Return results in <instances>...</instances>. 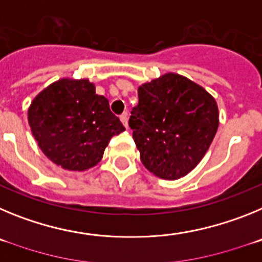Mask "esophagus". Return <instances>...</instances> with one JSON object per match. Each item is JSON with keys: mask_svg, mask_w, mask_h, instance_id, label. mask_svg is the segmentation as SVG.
<instances>
[{"mask_svg": "<svg viewBox=\"0 0 262 262\" xmlns=\"http://www.w3.org/2000/svg\"><path fill=\"white\" fill-rule=\"evenodd\" d=\"M119 118H120V122H122L123 126L127 128V127H128V114H127V113H123Z\"/></svg>", "mask_w": 262, "mask_h": 262, "instance_id": "obj_1", "label": "esophagus"}]
</instances>
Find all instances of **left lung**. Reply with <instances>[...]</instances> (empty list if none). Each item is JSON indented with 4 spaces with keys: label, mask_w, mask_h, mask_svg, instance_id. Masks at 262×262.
I'll list each match as a JSON object with an SVG mask.
<instances>
[{
    "label": "left lung",
    "mask_w": 262,
    "mask_h": 262,
    "mask_svg": "<svg viewBox=\"0 0 262 262\" xmlns=\"http://www.w3.org/2000/svg\"><path fill=\"white\" fill-rule=\"evenodd\" d=\"M128 124L145 168L178 180L205 156L219 126L215 99L184 76L166 73L138 89Z\"/></svg>",
    "instance_id": "8db88e82"
}]
</instances>
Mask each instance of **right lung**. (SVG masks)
Masks as SVG:
<instances>
[{
  "label": "right lung",
  "mask_w": 262,
  "mask_h": 262,
  "mask_svg": "<svg viewBox=\"0 0 262 262\" xmlns=\"http://www.w3.org/2000/svg\"><path fill=\"white\" fill-rule=\"evenodd\" d=\"M29 124L52 163L78 172L97 165L110 139L124 131L89 80L71 78L53 82L34 98Z\"/></svg>",
  "instance_id": "1"
}]
</instances>
